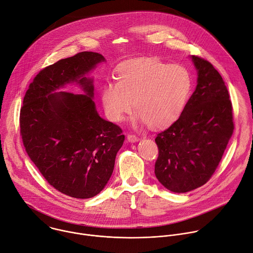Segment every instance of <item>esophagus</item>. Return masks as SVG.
Here are the masks:
<instances>
[{"mask_svg":"<svg viewBox=\"0 0 253 253\" xmlns=\"http://www.w3.org/2000/svg\"><path fill=\"white\" fill-rule=\"evenodd\" d=\"M126 138H127V140L129 142H137L139 140V138L136 135H134V134H128Z\"/></svg>","mask_w":253,"mask_h":253,"instance_id":"1","label":"esophagus"}]
</instances>
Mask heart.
<instances>
[{
    "label": "heart",
    "mask_w": 253,
    "mask_h": 253,
    "mask_svg": "<svg viewBox=\"0 0 253 253\" xmlns=\"http://www.w3.org/2000/svg\"><path fill=\"white\" fill-rule=\"evenodd\" d=\"M117 82L108 81L100 88V99L108 118L119 123L133 107L135 121L161 128L181 116L192 88L188 71L179 65H168L151 58H139L121 64L115 73Z\"/></svg>",
    "instance_id": "1"
}]
</instances>
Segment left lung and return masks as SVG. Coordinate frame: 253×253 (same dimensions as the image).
Listing matches in <instances>:
<instances>
[{"label": "left lung", "mask_w": 253, "mask_h": 253, "mask_svg": "<svg viewBox=\"0 0 253 253\" xmlns=\"http://www.w3.org/2000/svg\"><path fill=\"white\" fill-rule=\"evenodd\" d=\"M197 84L178 120L158 133L155 173L169 190L183 193L209 181L233 132L232 106L219 73L190 56Z\"/></svg>", "instance_id": "1"}]
</instances>
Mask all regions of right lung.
I'll return each instance as SVG.
<instances>
[{"label":"right lung","mask_w":253,"mask_h":253,"mask_svg":"<svg viewBox=\"0 0 253 253\" xmlns=\"http://www.w3.org/2000/svg\"><path fill=\"white\" fill-rule=\"evenodd\" d=\"M104 62L93 52L63 59L37 75L23 100L20 127L28 156L50 185L75 198L105 188L125 140L93 102L89 74ZM68 84H78L84 94L60 90Z\"/></svg>","instance_id":"right-lung-1"}]
</instances>
